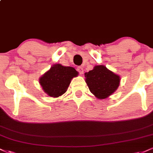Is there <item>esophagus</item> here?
I'll return each mask as SVG.
<instances>
[{"label":"esophagus","instance_id":"1","mask_svg":"<svg viewBox=\"0 0 153 153\" xmlns=\"http://www.w3.org/2000/svg\"><path fill=\"white\" fill-rule=\"evenodd\" d=\"M77 71L79 72V73H80V74H81V75L83 74L84 69H83V68H82V67H81V66L78 67V68H77Z\"/></svg>","mask_w":153,"mask_h":153}]
</instances>
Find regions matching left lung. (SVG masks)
<instances>
[{
    "label": "left lung",
    "instance_id": "1",
    "mask_svg": "<svg viewBox=\"0 0 153 153\" xmlns=\"http://www.w3.org/2000/svg\"><path fill=\"white\" fill-rule=\"evenodd\" d=\"M85 77L89 90L99 99H106L114 93L120 82V77L104 65L95 66L85 73Z\"/></svg>",
    "mask_w": 153,
    "mask_h": 153
}]
</instances>
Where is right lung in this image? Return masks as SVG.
<instances>
[{"mask_svg":"<svg viewBox=\"0 0 153 153\" xmlns=\"http://www.w3.org/2000/svg\"><path fill=\"white\" fill-rule=\"evenodd\" d=\"M78 75L73 67L54 64L39 78V83L48 96L57 98L66 92L72 79Z\"/></svg>","mask_w":153,"mask_h":153,"instance_id":"right-lung-1","label":"right lung"}]
</instances>
